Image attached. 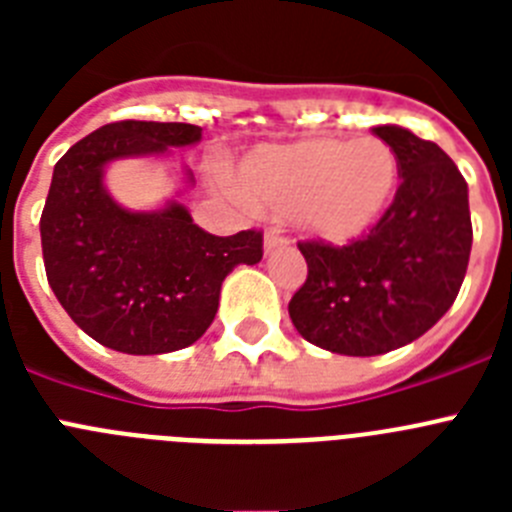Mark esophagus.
I'll list each match as a JSON object with an SVG mask.
<instances>
[{"label": "esophagus", "mask_w": 512, "mask_h": 512, "mask_svg": "<svg viewBox=\"0 0 512 512\" xmlns=\"http://www.w3.org/2000/svg\"><path fill=\"white\" fill-rule=\"evenodd\" d=\"M287 246H289V241L279 235V230H266V235H264V251L266 253H274V251H279V248H287Z\"/></svg>", "instance_id": "obj_1"}]
</instances>
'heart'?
<instances>
[{
    "label": "heart",
    "instance_id": "1",
    "mask_svg": "<svg viewBox=\"0 0 512 512\" xmlns=\"http://www.w3.org/2000/svg\"><path fill=\"white\" fill-rule=\"evenodd\" d=\"M248 200L295 223L315 241L346 246L390 210L400 158L387 140L310 138L253 148L235 166Z\"/></svg>",
    "mask_w": 512,
    "mask_h": 512
}]
</instances>
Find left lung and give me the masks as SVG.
Wrapping results in <instances>:
<instances>
[{"mask_svg":"<svg viewBox=\"0 0 512 512\" xmlns=\"http://www.w3.org/2000/svg\"><path fill=\"white\" fill-rule=\"evenodd\" d=\"M400 158L395 202L348 246L300 243L307 279L289 300L305 341L343 356L408 346L446 315L472 251L469 189L436 143L400 125H377Z\"/></svg>","mask_w":512,"mask_h":512,"instance_id":"8db88e82","label":"left lung"}]
</instances>
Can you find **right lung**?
Masks as SVG:
<instances>
[{
  "mask_svg": "<svg viewBox=\"0 0 512 512\" xmlns=\"http://www.w3.org/2000/svg\"><path fill=\"white\" fill-rule=\"evenodd\" d=\"M187 122H110L81 138L53 169L40 243L48 284L87 336L133 356L192 346L215 320L220 287L238 264H259V230L220 238L194 225L179 200L125 210L104 187L120 158L164 156L200 143ZM194 184L192 171H184Z\"/></svg>",
  "mask_w": 512,
  "mask_h": 512,
  "instance_id": "1",
  "label": "right lung"
}]
</instances>
